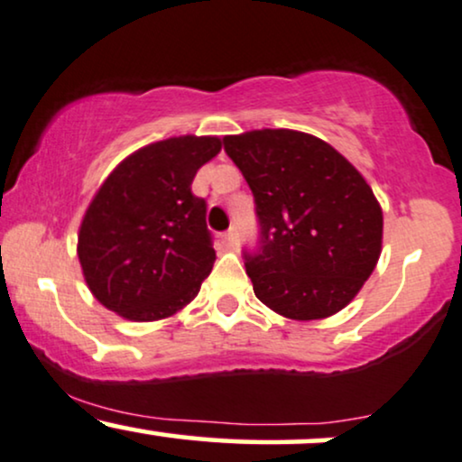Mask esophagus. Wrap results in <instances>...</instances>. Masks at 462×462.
Here are the masks:
<instances>
[{
    "label": "esophagus",
    "mask_w": 462,
    "mask_h": 462,
    "mask_svg": "<svg viewBox=\"0 0 462 462\" xmlns=\"http://www.w3.org/2000/svg\"><path fill=\"white\" fill-rule=\"evenodd\" d=\"M222 237H225L226 246H229V248H236L237 246V229H236V226H231V229L226 231Z\"/></svg>",
    "instance_id": "34e87169"
}]
</instances>
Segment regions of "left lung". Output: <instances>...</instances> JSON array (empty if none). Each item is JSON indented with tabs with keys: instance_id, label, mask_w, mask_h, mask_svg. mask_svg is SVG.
<instances>
[{
	"instance_id": "8db88e82",
	"label": "left lung",
	"mask_w": 462,
	"mask_h": 462,
	"mask_svg": "<svg viewBox=\"0 0 462 462\" xmlns=\"http://www.w3.org/2000/svg\"><path fill=\"white\" fill-rule=\"evenodd\" d=\"M254 199V296L291 319L328 318L376 268L383 211L355 166L316 135L262 129L222 140Z\"/></svg>"
}]
</instances>
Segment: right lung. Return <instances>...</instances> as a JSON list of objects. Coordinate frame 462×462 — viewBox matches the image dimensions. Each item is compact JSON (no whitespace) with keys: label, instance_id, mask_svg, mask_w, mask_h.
I'll return each instance as SVG.
<instances>
[{"label":"right lung","instance_id":"add662e5","mask_svg":"<svg viewBox=\"0 0 462 462\" xmlns=\"http://www.w3.org/2000/svg\"><path fill=\"white\" fill-rule=\"evenodd\" d=\"M218 153V138L183 135L144 146L114 168L78 240L86 283L103 307L151 322L199 294L216 253L208 203L192 192V181Z\"/></svg>","mask_w":462,"mask_h":462}]
</instances>
